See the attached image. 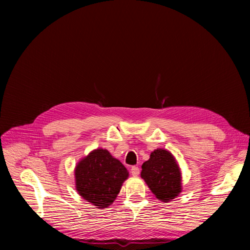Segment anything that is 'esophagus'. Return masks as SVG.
<instances>
[{
	"label": "esophagus",
	"mask_w": 250,
	"mask_h": 250,
	"mask_svg": "<svg viewBox=\"0 0 250 250\" xmlns=\"http://www.w3.org/2000/svg\"><path fill=\"white\" fill-rule=\"evenodd\" d=\"M131 174L133 175V176H139L140 167H131Z\"/></svg>",
	"instance_id": "34e87169"
}]
</instances>
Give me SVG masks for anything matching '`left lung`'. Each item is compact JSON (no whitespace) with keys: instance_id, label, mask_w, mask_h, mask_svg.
Wrapping results in <instances>:
<instances>
[{"instance_id":"left-lung-1","label":"left lung","mask_w":250,"mask_h":250,"mask_svg":"<svg viewBox=\"0 0 250 250\" xmlns=\"http://www.w3.org/2000/svg\"><path fill=\"white\" fill-rule=\"evenodd\" d=\"M142 178L158 200L168 202L182 192V173L175 158L166 149H156L143 163Z\"/></svg>"}]
</instances>
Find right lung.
<instances>
[{
    "instance_id": "1",
    "label": "right lung",
    "mask_w": 250,
    "mask_h": 250,
    "mask_svg": "<svg viewBox=\"0 0 250 250\" xmlns=\"http://www.w3.org/2000/svg\"><path fill=\"white\" fill-rule=\"evenodd\" d=\"M128 176L124 164L106 149L98 148L76 166V190L97 208H104L115 201Z\"/></svg>"
}]
</instances>
